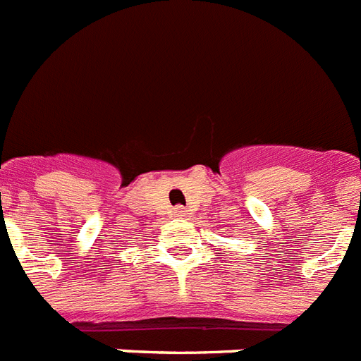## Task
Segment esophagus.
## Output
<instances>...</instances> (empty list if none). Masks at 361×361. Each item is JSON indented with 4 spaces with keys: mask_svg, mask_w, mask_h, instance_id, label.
<instances>
[{
    "mask_svg": "<svg viewBox=\"0 0 361 361\" xmlns=\"http://www.w3.org/2000/svg\"><path fill=\"white\" fill-rule=\"evenodd\" d=\"M173 216H175V217H186L188 212H186V210H184L183 207H177V208H175V210H173Z\"/></svg>",
    "mask_w": 361,
    "mask_h": 361,
    "instance_id": "34e87169",
    "label": "esophagus"
}]
</instances>
